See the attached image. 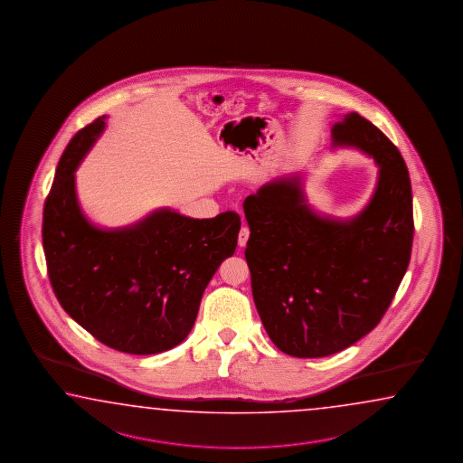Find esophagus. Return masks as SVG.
Instances as JSON below:
<instances>
[{
	"label": "esophagus",
	"mask_w": 463,
	"mask_h": 463,
	"mask_svg": "<svg viewBox=\"0 0 463 463\" xmlns=\"http://www.w3.org/2000/svg\"><path fill=\"white\" fill-rule=\"evenodd\" d=\"M248 238H250V228L243 225V227L240 228V233H238V245L241 246V248L246 246Z\"/></svg>",
	"instance_id": "34e87169"
}]
</instances>
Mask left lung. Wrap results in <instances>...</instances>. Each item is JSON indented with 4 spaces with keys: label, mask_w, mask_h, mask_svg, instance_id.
I'll list each match as a JSON object with an SVG mask.
<instances>
[{
    "label": "left lung",
    "mask_w": 463,
    "mask_h": 463,
    "mask_svg": "<svg viewBox=\"0 0 463 463\" xmlns=\"http://www.w3.org/2000/svg\"><path fill=\"white\" fill-rule=\"evenodd\" d=\"M332 145L358 147L380 167L358 215L316 213L299 175L268 182L243 202L254 304L272 344L298 358L338 354L370 334L412 250V191L398 147L358 113L332 127Z\"/></svg>",
    "instance_id": "8db88e82"
}]
</instances>
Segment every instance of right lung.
I'll return each instance as SVG.
<instances>
[{"label":"right lung","instance_id":"add662e5","mask_svg":"<svg viewBox=\"0 0 463 463\" xmlns=\"http://www.w3.org/2000/svg\"><path fill=\"white\" fill-rule=\"evenodd\" d=\"M105 118L82 128L57 164L43 217L47 272L65 312L99 342L123 354H161L189 335L203 290L235 253L241 220L236 212L199 220L161 209L129 227L91 225L75 169Z\"/></svg>","mask_w":463,"mask_h":463}]
</instances>
